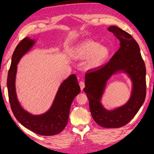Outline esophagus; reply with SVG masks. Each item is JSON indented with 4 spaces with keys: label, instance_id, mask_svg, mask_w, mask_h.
Returning <instances> with one entry per match:
<instances>
[{
    "label": "esophagus",
    "instance_id": "esophagus-1",
    "mask_svg": "<svg viewBox=\"0 0 154 154\" xmlns=\"http://www.w3.org/2000/svg\"><path fill=\"white\" fill-rule=\"evenodd\" d=\"M79 85H80V87H81V90H82L85 88V82L83 81H81L79 82Z\"/></svg>",
    "mask_w": 154,
    "mask_h": 154
}]
</instances>
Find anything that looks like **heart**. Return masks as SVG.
I'll list each match as a JSON object with an SVG mask.
<instances>
[{
    "label": "heart",
    "mask_w": 154,
    "mask_h": 154,
    "mask_svg": "<svg viewBox=\"0 0 154 154\" xmlns=\"http://www.w3.org/2000/svg\"><path fill=\"white\" fill-rule=\"evenodd\" d=\"M72 55L75 60H84L88 58L85 67L91 70L103 65L110 55V50L106 46L100 45L99 42L86 40L73 48Z\"/></svg>",
    "instance_id": "obj_1"
}]
</instances>
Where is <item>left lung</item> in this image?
I'll return each mask as SVG.
<instances>
[{
	"label": "left lung",
	"instance_id": "8db88e82",
	"mask_svg": "<svg viewBox=\"0 0 154 154\" xmlns=\"http://www.w3.org/2000/svg\"><path fill=\"white\" fill-rule=\"evenodd\" d=\"M108 30L119 39V50L106 65L86 73L83 90L96 123L104 128H119L135 117L145 100L146 67L139 45L130 34L115 26L108 27ZM119 73H124L131 80L130 97L124 104L108 110L102 104V98L108 81Z\"/></svg>",
	"mask_w": 154,
	"mask_h": 154
}]
</instances>
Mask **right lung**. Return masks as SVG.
Here are the masks:
<instances>
[{
  "mask_svg": "<svg viewBox=\"0 0 154 154\" xmlns=\"http://www.w3.org/2000/svg\"><path fill=\"white\" fill-rule=\"evenodd\" d=\"M36 42V39L26 37L18 44L13 53L7 81L9 101L13 114L22 125L37 134L51 136L58 134L65 128L71 105L80 93L81 88L75 75L72 74L61 82L52 104L46 112L33 115L22 107L16 91L17 65L21 57L32 49Z\"/></svg>",
  "mask_w": 154,
  "mask_h": 154,
  "instance_id": "1",
  "label": "right lung"
}]
</instances>
